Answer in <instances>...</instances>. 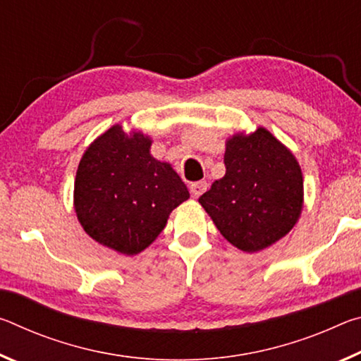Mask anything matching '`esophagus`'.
Instances as JSON below:
<instances>
[{
	"label": "esophagus",
	"instance_id": "34e87169",
	"mask_svg": "<svg viewBox=\"0 0 361 361\" xmlns=\"http://www.w3.org/2000/svg\"><path fill=\"white\" fill-rule=\"evenodd\" d=\"M207 181H195V183H191L189 185V192H191V195L194 199H197L200 194H204L207 191Z\"/></svg>",
	"mask_w": 361,
	"mask_h": 361
}]
</instances>
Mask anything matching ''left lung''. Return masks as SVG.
Listing matches in <instances>:
<instances>
[{"label":"left lung","instance_id":"left-lung-1","mask_svg":"<svg viewBox=\"0 0 361 361\" xmlns=\"http://www.w3.org/2000/svg\"><path fill=\"white\" fill-rule=\"evenodd\" d=\"M226 175L199 204L223 237L245 253L285 237L301 216L302 172L286 146L264 127L226 140Z\"/></svg>","mask_w":361,"mask_h":361}]
</instances>
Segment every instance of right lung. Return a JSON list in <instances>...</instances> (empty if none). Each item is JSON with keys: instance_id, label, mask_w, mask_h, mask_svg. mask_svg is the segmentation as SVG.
I'll return each instance as SVG.
<instances>
[{"instance_id": "add662e5", "label": "right lung", "mask_w": 361, "mask_h": 361, "mask_svg": "<svg viewBox=\"0 0 361 361\" xmlns=\"http://www.w3.org/2000/svg\"><path fill=\"white\" fill-rule=\"evenodd\" d=\"M149 135L114 124L79 161L73 204L82 229L100 245L133 256L166 228L189 191L169 162L151 156Z\"/></svg>"}]
</instances>
